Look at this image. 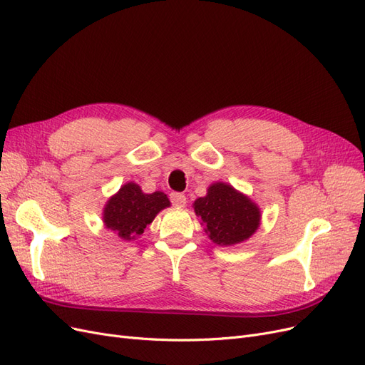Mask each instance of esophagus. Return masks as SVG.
I'll use <instances>...</instances> for the list:
<instances>
[{
  "instance_id": "esophagus-1",
  "label": "esophagus",
  "mask_w": 365,
  "mask_h": 365,
  "mask_svg": "<svg viewBox=\"0 0 365 365\" xmlns=\"http://www.w3.org/2000/svg\"><path fill=\"white\" fill-rule=\"evenodd\" d=\"M170 200L173 206H178V207H183L186 205V197L180 192H171L170 194Z\"/></svg>"
}]
</instances>
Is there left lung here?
I'll list each match as a JSON object with an SVG mask.
<instances>
[{
  "label": "left lung",
  "mask_w": 365,
  "mask_h": 365,
  "mask_svg": "<svg viewBox=\"0 0 365 365\" xmlns=\"http://www.w3.org/2000/svg\"><path fill=\"white\" fill-rule=\"evenodd\" d=\"M195 215L217 245L230 247L247 240L260 224V210L227 183H213L207 195L197 198Z\"/></svg>",
  "instance_id": "left-lung-1"
}]
</instances>
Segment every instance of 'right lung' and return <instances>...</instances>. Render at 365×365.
Returning a JSON list of instances; mask_svg holds the SVG:
<instances>
[{"label":"right lung","instance_id":"obj_1","mask_svg":"<svg viewBox=\"0 0 365 365\" xmlns=\"http://www.w3.org/2000/svg\"><path fill=\"white\" fill-rule=\"evenodd\" d=\"M170 206L164 192L144 194L137 183H126L120 191L108 200L103 210V222L118 237L132 240L144 233L156 213Z\"/></svg>","mask_w":365,"mask_h":365}]
</instances>
